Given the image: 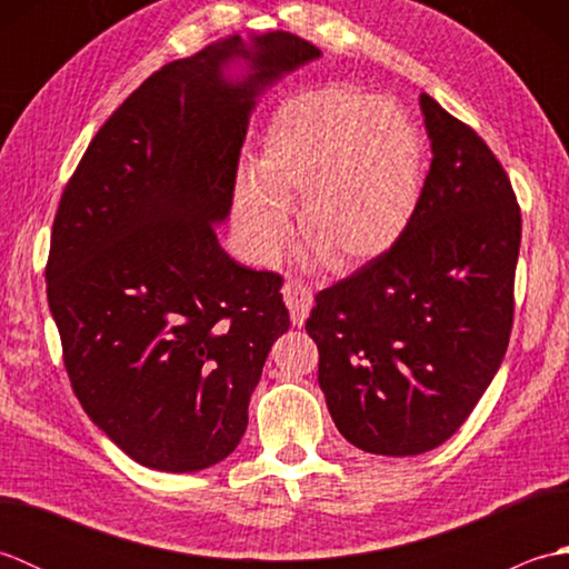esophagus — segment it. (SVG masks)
Instances as JSON below:
<instances>
[{"mask_svg":"<svg viewBox=\"0 0 569 569\" xmlns=\"http://www.w3.org/2000/svg\"><path fill=\"white\" fill-rule=\"evenodd\" d=\"M283 300L288 310H291V320L296 328H303L310 310H312V291L306 288L303 283H296V281H288L283 286Z\"/></svg>","mask_w":569,"mask_h":569,"instance_id":"esophagus-1","label":"esophagus"}]
</instances>
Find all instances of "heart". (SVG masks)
<instances>
[{
  "instance_id": "obj_1",
  "label": "heart",
  "mask_w": 569,
  "mask_h": 569,
  "mask_svg": "<svg viewBox=\"0 0 569 569\" xmlns=\"http://www.w3.org/2000/svg\"><path fill=\"white\" fill-rule=\"evenodd\" d=\"M422 192V143L391 100L330 84L273 114L253 180L234 188V227L249 257L269 263L298 229L335 269H357L408 232Z\"/></svg>"
}]
</instances>
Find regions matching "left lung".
<instances>
[{
  "mask_svg": "<svg viewBox=\"0 0 569 569\" xmlns=\"http://www.w3.org/2000/svg\"><path fill=\"white\" fill-rule=\"evenodd\" d=\"M430 171L383 257L316 296L318 383L345 440L413 457L452 438L509 347L521 210L501 163L420 94Z\"/></svg>",
  "mask_w": 569,
  "mask_h": 569,
  "instance_id": "8db88e82",
  "label": "left lung"
}]
</instances>
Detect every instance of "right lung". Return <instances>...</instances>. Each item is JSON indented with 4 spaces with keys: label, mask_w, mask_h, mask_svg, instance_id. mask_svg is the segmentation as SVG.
<instances>
[{
    "label": "right lung",
    "mask_w": 569,
    "mask_h": 569,
    "mask_svg": "<svg viewBox=\"0 0 569 569\" xmlns=\"http://www.w3.org/2000/svg\"><path fill=\"white\" fill-rule=\"evenodd\" d=\"M320 56L271 31L173 60L107 119L60 198L46 283L72 391L143 467L183 475L232 455L291 328L283 278L237 263L214 229L253 107Z\"/></svg>",
    "instance_id": "right-lung-1"
}]
</instances>
